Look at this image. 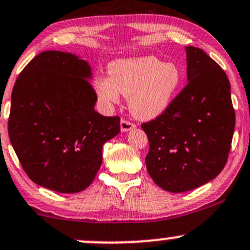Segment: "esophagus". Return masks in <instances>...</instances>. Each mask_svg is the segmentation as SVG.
Returning <instances> with one entry per match:
<instances>
[{"mask_svg":"<svg viewBox=\"0 0 250 250\" xmlns=\"http://www.w3.org/2000/svg\"><path fill=\"white\" fill-rule=\"evenodd\" d=\"M134 123L129 122V121L127 120H121V130H122V132H129V130L134 129Z\"/></svg>","mask_w":250,"mask_h":250,"instance_id":"obj_1","label":"esophagus"}]
</instances>
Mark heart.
<instances>
[{
  "mask_svg": "<svg viewBox=\"0 0 250 250\" xmlns=\"http://www.w3.org/2000/svg\"><path fill=\"white\" fill-rule=\"evenodd\" d=\"M181 81L180 70L152 55L116 60L109 77H98L94 89L102 102L115 104L120 93L128 98L129 110L137 118L160 116L172 102Z\"/></svg>",
  "mask_w": 250,
  "mask_h": 250,
  "instance_id": "1",
  "label": "heart"
}]
</instances>
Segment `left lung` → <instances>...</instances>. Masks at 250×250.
Segmentation results:
<instances>
[{"instance_id":"1","label":"left lung","mask_w":250,"mask_h":250,"mask_svg":"<svg viewBox=\"0 0 250 250\" xmlns=\"http://www.w3.org/2000/svg\"><path fill=\"white\" fill-rule=\"evenodd\" d=\"M185 50L188 84L160 116L141 125L150 144L147 172L173 193L219 175L228 162L236 121L225 71L201 48Z\"/></svg>"}]
</instances>
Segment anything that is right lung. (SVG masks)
I'll return each mask as SVG.
<instances>
[{"label":"right lung","instance_id":"1","mask_svg":"<svg viewBox=\"0 0 250 250\" xmlns=\"http://www.w3.org/2000/svg\"><path fill=\"white\" fill-rule=\"evenodd\" d=\"M92 70L71 53H40L18 76L8 134L22 169L37 185L83 191L103 162V145L120 133V117L94 110Z\"/></svg>","mask_w":250,"mask_h":250}]
</instances>
